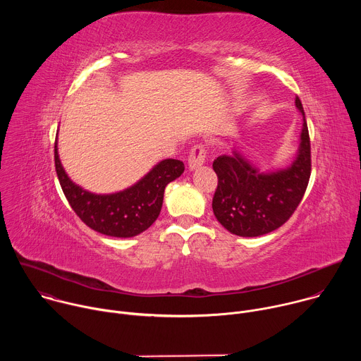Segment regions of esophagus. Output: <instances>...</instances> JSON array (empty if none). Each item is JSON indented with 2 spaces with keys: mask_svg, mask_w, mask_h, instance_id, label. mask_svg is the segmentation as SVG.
<instances>
[{
  "mask_svg": "<svg viewBox=\"0 0 361 361\" xmlns=\"http://www.w3.org/2000/svg\"><path fill=\"white\" fill-rule=\"evenodd\" d=\"M205 161V148L202 145H194L190 156H188V169L197 170L198 167H201Z\"/></svg>",
  "mask_w": 361,
  "mask_h": 361,
  "instance_id": "1",
  "label": "esophagus"
}]
</instances>
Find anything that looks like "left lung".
Masks as SVG:
<instances>
[{
	"label": "left lung",
	"mask_w": 361,
	"mask_h": 361,
	"mask_svg": "<svg viewBox=\"0 0 361 361\" xmlns=\"http://www.w3.org/2000/svg\"><path fill=\"white\" fill-rule=\"evenodd\" d=\"M295 107L302 116V127L298 148L288 166L263 171L237 148L214 160L219 185L213 212L217 221L231 234H269L281 227L300 204L310 178L312 159L310 137L298 97Z\"/></svg>",
	"instance_id": "left-lung-1"
}]
</instances>
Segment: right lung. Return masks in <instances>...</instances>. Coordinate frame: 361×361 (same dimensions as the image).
<instances>
[{
    "label": "right lung",
    "mask_w": 361,
    "mask_h": 361,
    "mask_svg": "<svg viewBox=\"0 0 361 361\" xmlns=\"http://www.w3.org/2000/svg\"><path fill=\"white\" fill-rule=\"evenodd\" d=\"M54 159L61 188L75 214L94 231L118 238L138 235L156 221L167 184L184 173L183 161L166 159L133 185L110 194H97L68 177L60 160L57 141Z\"/></svg>",
    "instance_id": "add662e5"
}]
</instances>
